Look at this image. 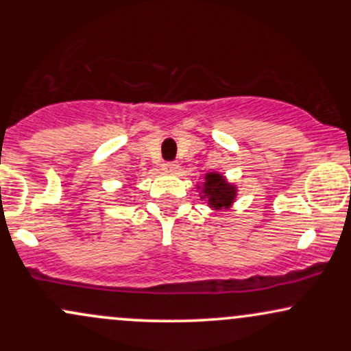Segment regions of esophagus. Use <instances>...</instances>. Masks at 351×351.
<instances>
[{
  "instance_id": "obj_1",
  "label": "esophagus",
  "mask_w": 351,
  "mask_h": 351,
  "mask_svg": "<svg viewBox=\"0 0 351 351\" xmlns=\"http://www.w3.org/2000/svg\"><path fill=\"white\" fill-rule=\"evenodd\" d=\"M162 168H163L165 171L173 173V171L178 170V163H176V162H165V163L162 165Z\"/></svg>"
}]
</instances>
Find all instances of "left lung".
<instances>
[{"instance_id": "left-lung-1", "label": "left lung", "mask_w": 351, "mask_h": 351, "mask_svg": "<svg viewBox=\"0 0 351 351\" xmlns=\"http://www.w3.org/2000/svg\"><path fill=\"white\" fill-rule=\"evenodd\" d=\"M204 196H208L209 206L215 209L229 208L234 201L236 188L228 184L226 180L217 173H209L206 175V183H204Z\"/></svg>"}]
</instances>
